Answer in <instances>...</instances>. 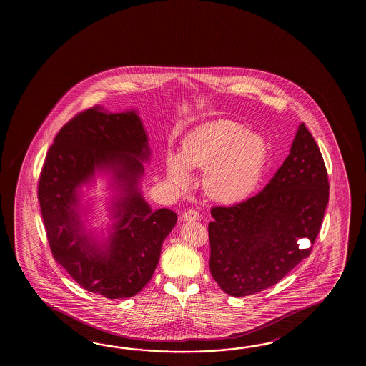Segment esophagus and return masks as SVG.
<instances>
[{"label": "esophagus", "mask_w": 366, "mask_h": 366, "mask_svg": "<svg viewBox=\"0 0 366 366\" xmlns=\"http://www.w3.org/2000/svg\"><path fill=\"white\" fill-rule=\"evenodd\" d=\"M183 219H184V221H189V222H191V221H199V219H200V214H199L197 210H187L186 213L183 214Z\"/></svg>", "instance_id": "esophagus-1"}]
</instances>
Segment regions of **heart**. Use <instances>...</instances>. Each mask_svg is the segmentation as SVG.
I'll list each match as a JSON object with an SVG mask.
<instances>
[{
  "instance_id": "1",
  "label": "heart",
  "mask_w": 366,
  "mask_h": 366,
  "mask_svg": "<svg viewBox=\"0 0 366 366\" xmlns=\"http://www.w3.org/2000/svg\"><path fill=\"white\" fill-rule=\"evenodd\" d=\"M268 158V144L244 125L219 120L188 134L182 153L170 150L164 158L167 180L178 189L192 182V169L207 170L204 188L218 202H238L257 189Z\"/></svg>"
}]
</instances>
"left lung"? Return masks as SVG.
Returning a JSON list of instances; mask_svg holds the SVG:
<instances>
[{
  "label": "left lung",
  "instance_id": "1",
  "mask_svg": "<svg viewBox=\"0 0 366 366\" xmlns=\"http://www.w3.org/2000/svg\"><path fill=\"white\" fill-rule=\"evenodd\" d=\"M328 178L304 123L290 153L259 194L214 207L208 225L210 273L229 296L265 290L310 255L328 204Z\"/></svg>",
  "mask_w": 366,
  "mask_h": 366
}]
</instances>
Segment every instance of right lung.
<instances>
[{
  "mask_svg": "<svg viewBox=\"0 0 366 366\" xmlns=\"http://www.w3.org/2000/svg\"><path fill=\"white\" fill-rule=\"evenodd\" d=\"M148 133L136 109H86L64 125L40 174L41 216L56 262L86 290L106 298H129L148 284L177 213L153 210L141 192L150 159ZM97 174L113 191L107 234L86 227L84 185Z\"/></svg>",
  "mask_w": 366,
  "mask_h": 366,
  "instance_id": "1",
  "label": "right lung"
}]
</instances>
